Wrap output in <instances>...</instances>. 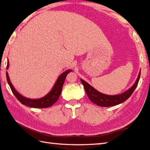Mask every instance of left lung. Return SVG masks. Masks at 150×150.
I'll return each instance as SVG.
<instances>
[{"mask_svg": "<svg viewBox=\"0 0 150 150\" xmlns=\"http://www.w3.org/2000/svg\"><path fill=\"white\" fill-rule=\"evenodd\" d=\"M140 72L141 71H140L137 80H136L134 84L132 87L128 89L127 91H126L125 92L119 94V95L115 96H108L106 95V94L102 93L98 90H96V89H94L92 86H91L84 80L82 79H80V80L83 85V87H84L85 91L87 93L89 99L93 103L101 107H111L123 103L130 98V96L134 92V91L135 90L136 88L137 87L140 77Z\"/></svg>", "mask_w": 150, "mask_h": 150, "instance_id": "obj_1", "label": "left lung"}]
</instances>
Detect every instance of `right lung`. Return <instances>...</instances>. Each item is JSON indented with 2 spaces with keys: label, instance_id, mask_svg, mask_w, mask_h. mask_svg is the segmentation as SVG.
Returning a JSON list of instances; mask_svg holds the SVG:
<instances>
[{
  "label": "right lung",
  "instance_id": "1",
  "mask_svg": "<svg viewBox=\"0 0 150 150\" xmlns=\"http://www.w3.org/2000/svg\"><path fill=\"white\" fill-rule=\"evenodd\" d=\"M8 65L9 62L8 60L6 69L8 68ZM71 71H72L71 70H68L67 71H65L64 72H63L62 74H60V76L58 78L57 82L55 83V84L54 85L51 91L45 96L38 99H31L29 98H26L25 97L20 95V94L15 90L14 86L12 84V83L10 82L8 74L7 72L6 73V74L7 82L8 83L10 89H11V90L13 93H14V95L16 96V98L18 99V100L21 103L30 107H33V108H47V107L52 106V105L58 100V99L59 98L60 93H61L62 91L63 84H64V80L66 79V77H67L68 74L71 72Z\"/></svg>",
  "mask_w": 150,
  "mask_h": 150
}]
</instances>
